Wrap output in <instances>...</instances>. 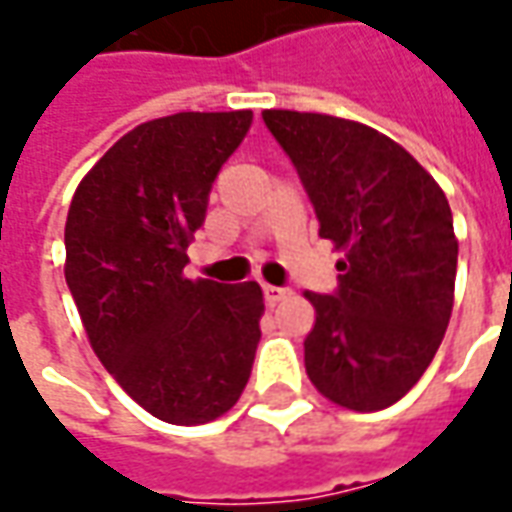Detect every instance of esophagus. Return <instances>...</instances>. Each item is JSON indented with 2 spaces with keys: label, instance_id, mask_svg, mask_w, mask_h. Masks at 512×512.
I'll return each mask as SVG.
<instances>
[{
  "label": "esophagus",
  "instance_id": "34e87169",
  "mask_svg": "<svg viewBox=\"0 0 512 512\" xmlns=\"http://www.w3.org/2000/svg\"><path fill=\"white\" fill-rule=\"evenodd\" d=\"M284 298H290V290H284V287H273V284H264V301L270 303V306H276V303L284 301Z\"/></svg>",
  "mask_w": 512,
  "mask_h": 512
}]
</instances>
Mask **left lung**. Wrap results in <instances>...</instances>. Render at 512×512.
<instances>
[{"label":"left lung","mask_w":512,"mask_h":512,"mask_svg":"<svg viewBox=\"0 0 512 512\" xmlns=\"http://www.w3.org/2000/svg\"><path fill=\"white\" fill-rule=\"evenodd\" d=\"M262 119L298 169L320 236L345 253L334 295L306 292L315 306L306 373L340 407L384 410L424 376L449 326V200L401 144L368 125L298 111Z\"/></svg>","instance_id":"left-lung-1"}]
</instances>
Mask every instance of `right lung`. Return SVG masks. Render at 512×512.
<instances>
[{
  "label": "right lung",
  "mask_w": 512,
  "mask_h": 512,
  "mask_svg": "<svg viewBox=\"0 0 512 512\" xmlns=\"http://www.w3.org/2000/svg\"><path fill=\"white\" fill-rule=\"evenodd\" d=\"M253 111L161 116L125 133L80 181L66 284L88 343L144 410L178 426L234 407L262 337V287L183 276L211 183Z\"/></svg>",
  "instance_id": "right-lung-1"
}]
</instances>
